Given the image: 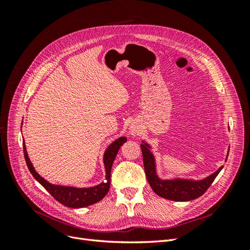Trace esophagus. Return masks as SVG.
Here are the masks:
<instances>
[{
	"label": "esophagus",
	"instance_id": "obj_1",
	"mask_svg": "<svg viewBox=\"0 0 250 250\" xmlns=\"http://www.w3.org/2000/svg\"><path fill=\"white\" fill-rule=\"evenodd\" d=\"M139 131H140V130H139V128H138V127H135L134 125H132V126L130 127V133H131V134L135 135V134H137Z\"/></svg>",
	"mask_w": 250,
	"mask_h": 250
}]
</instances>
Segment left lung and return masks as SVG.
<instances>
[{
	"label": "left lung",
	"instance_id": "8db88e82",
	"mask_svg": "<svg viewBox=\"0 0 250 250\" xmlns=\"http://www.w3.org/2000/svg\"><path fill=\"white\" fill-rule=\"evenodd\" d=\"M142 143L141 149L143 153L144 168H145L148 183L154 193L165 199L173 201H190L200 197L201 195L207 192L209 186L213 184V181L223 168L222 166L216 172L210 174L209 176L199 180L178 177L172 179H162L158 177L156 173L155 156L151 152V146L145 141H142ZM228 156H226V160H228Z\"/></svg>",
	"mask_w": 250,
	"mask_h": 250
}]
</instances>
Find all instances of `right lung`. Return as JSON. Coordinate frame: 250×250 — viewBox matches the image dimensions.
Masks as SVG:
<instances>
[{
  "mask_svg": "<svg viewBox=\"0 0 250 250\" xmlns=\"http://www.w3.org/2000/svg\"><path fill=\"white\" fill-rule=\"evenodd\" d=\"M126 141L127 139L125 137H121L116 141H113L106 148L103 155V163L105 167V180L102 181L99 185L89 188H76L70 186L53 185L49 183L48 180L42 178L40 174L35 171L33 165L28 156L24 140H22V145H24V156L26 160V164L33 177L39 181V183L46 188L58 202L63 204V206L67 208H79L97 203L107 194L110 187V171L113 161H115L119 149Z\"/></svg>",
  "mask_w": 250,
  "mask_h": 250,
  "instance_id": "1",
  "label": "right lung"
}]
</instances>
